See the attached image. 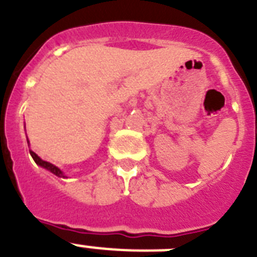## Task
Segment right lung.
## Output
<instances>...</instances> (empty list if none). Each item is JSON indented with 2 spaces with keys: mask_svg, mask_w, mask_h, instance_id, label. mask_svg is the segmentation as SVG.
I'll list each match as a JSON object with an SVG mask.
<instances>
[{
  "mask_svg": "<svg viewBox=\"0 0 257 257\" xmlns=\"http://www.w3.org/2000/svg\"><path fill=\"white\" fill-rule=\"evenodd\" d=\"M29 153H31L32 158H33V160H35V162L37 163V165H40L41 167H44V169L49 170V171H51L52 174H55L56 176H59V178H65L64 174H63V172H61L60 170H59L58 167H56V166L51 165V163H50V162H46V161H44V160H41L40 157H38L37 154H36L35 152H33V151H29Z\"/></svg>",
  "mask_w": 257,
  "mask_h": 257,
  "instance_id": "1",
  "label": "right lung"
}]
</instances>
